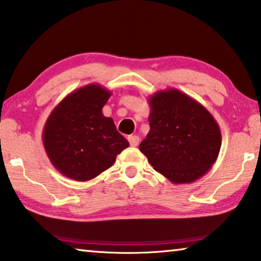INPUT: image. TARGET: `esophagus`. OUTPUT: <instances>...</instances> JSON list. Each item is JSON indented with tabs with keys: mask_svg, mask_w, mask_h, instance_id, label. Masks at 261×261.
Listing matches in <instances>:
<instances>
[{
	"mask_svg": "<svg viewBox=\"0 0 261 261\" xmlns=\"http://www.w3.org/2000/svg\"><path fill=\"white\" fill-rule=\"evenodd\" d=\"M129 143H130V145L131 146H134V147H136V146H138V144H139V137L138 136H129Z\"/></svg>",
	"mask_w": 261,
	"mask_h": 261,
	"instance_id": "esophagus-1",
	"label": "esophagus"
}]
</instances>
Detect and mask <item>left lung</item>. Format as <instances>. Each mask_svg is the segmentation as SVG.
Returning <instances> with one entry per match:
<instances>
[{"mask_svg":"<svg viewBox=\"0 0 261 261\" xmlns=\"http://www.w3.org/2000/svg\"><path fill=\"white\" fill-rule=\"evenodd\" d=\"M149 132L139 145L171 183H191L208 171L221 148L219 124L204 106L176 88L149 96Z\"/></svg>","mask_w":261,"mask_h":261,"instance_id":"8db88e82","label":"left lung"}]
</instances>
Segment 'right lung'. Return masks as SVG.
Masks as SVG:
<instances>
[{"instance_id":"obj_1","label":"right lung","mask_w":261,"mask_h":261,"mask_svg":"<svg viewBox=\"0 0 261 261\" xmlns=\"http://www.w3.org/2000/svg\"><path fill=\"white\" fill-rule=\"evenodd\" d=\"M112 92L99 84L74 90L53 109L42 131L48 158L65 177L93 179L114 165L129 141L102 114Z\"/></svg>"}]
</instances>
